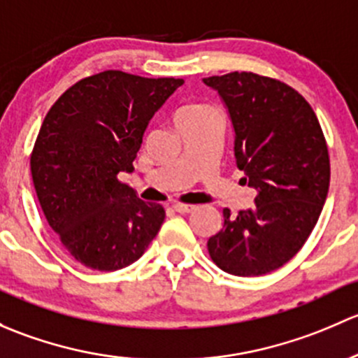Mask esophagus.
<instances>
[{
    "label": "esophagus",
    "instance_id": "34e87169",
    "mask_svg": "<svg viewBox=\"0 0 358 358\" xmlns=\"http://www.w3.org/2000/svg\"><path fill=\"white\" fill-rule=\"evenodd\" d=\"M174 210L179 213H189L194 210V205H186V203H176Z\"/></svg>",
    "mask_w": 358,
    "mask_h": 358
}]
</instances>
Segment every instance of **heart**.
<instances>
[{
  "label": "heart",
  "mask_w": 358,
  "mask_h": 358,
  "mask_svg": "<svg viewBox=\"0 0 358 358\" xmlns=\"http://www.w3.org/2000/svg\"><path fill=\"white\" fill-rule=\"evenodd\" d=\"M206 106H200V105H191V106H186V108L180 110L179 115H189V113H196V112H201V110H205Z\"/></svg>",
  "instance_id": "1"
}]
</instances>
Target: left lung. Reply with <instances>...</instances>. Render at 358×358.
Listing matches in <instances>:
<instances>
[{
  "label": "left lung",
  "mask_w": 358,
  "mask_h": 358,
  "mask_svg": "<svg viewBox=\"0 0 358 358\" xmlns=\"http://www.w3.org/2000/svg\"><path fill=\"white\" fill-rule=\"evenodd\" d=\"M234 129V157L255 206L231 215L208 239L210 259L227 274L262 275L300 252L329 191V153L314 110L281 80L253 72L206 77Z\"/></svg>",
  "instance_id": "1"
}]
</instances>
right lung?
<instances>
[{
    "mask_svg": "<svg viewBox=\"0 0 358 358\" xmlns=\"http://www.w3.org/2000/svg\"><path fill=\"white\" fill-rule=\"evenodd\" d=\"M182 84L105 70L69 87L44 117L31 155L36 193L51 229L86 267H127L160 231L164 206L139 200L119 174L134 171L150 120Z\"/></svg>",
    "mask_w": 358,
    "mask_h": 358,
    "instance_id": "1",
    "label": "right lung"
}]
</instances>
